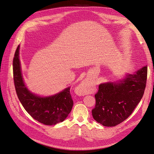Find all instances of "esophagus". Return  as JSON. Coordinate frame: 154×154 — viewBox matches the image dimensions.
Segmentation results:
<instances>
[{
	"instance_id": "34e87169",
	"label": "esophagus",
	"mask_w": 154,
	"mask_h": 154,
	"mask_svg": "<svg viewBox=\"0 0 154 154\" xmlns=\"http://www.w3.org/2000/svg\"><path fill=\"white\" fill-rule=\"evenodd\" d=\"M77 90L81 94H92L94 90V87L90 85L87 80H84L78 85Z\"/></svg>"
}]
</instances>
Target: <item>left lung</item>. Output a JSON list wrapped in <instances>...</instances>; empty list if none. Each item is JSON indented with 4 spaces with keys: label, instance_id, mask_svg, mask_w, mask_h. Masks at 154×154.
<instances>
[{
    "label": "left lung",
    "instance_id": "obj_1",
    "mask_svg": "<svg viewBox=\"0 0 154 154\" xmlns=\"http://www.w3.org/2000/svg\"><path fill=\"white\" fill-rule=\"evenodd\" d=\"M146 78L145 66L122 79L100 83L93 118L105 127H114L127 119L142 99Z\"/></svg>",
    "mask_w": 154,
    "mask_h": 154
}]
</instances>
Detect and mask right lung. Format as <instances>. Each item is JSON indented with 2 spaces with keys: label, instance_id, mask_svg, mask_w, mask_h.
<instances>
[{
  "label": "right lung",
  "instance_id": "obj_1",
  "mask_svg": "<svg viewBox=\"0 0 154 154\" xmlns=\"http://www.w3.org/2000/svg\"><path fill=\"white\" fill-rule=\"evenodd\" d=\"M18 46L13 62V78L17 96L22 106L31 117L46 125L62 122L71 112L73 101L70 87L57 94L41 96L30 91L23 78Z\"/></svg>",
  "mask_w": 154,
  "mask_h": 154
}]
</instances>
